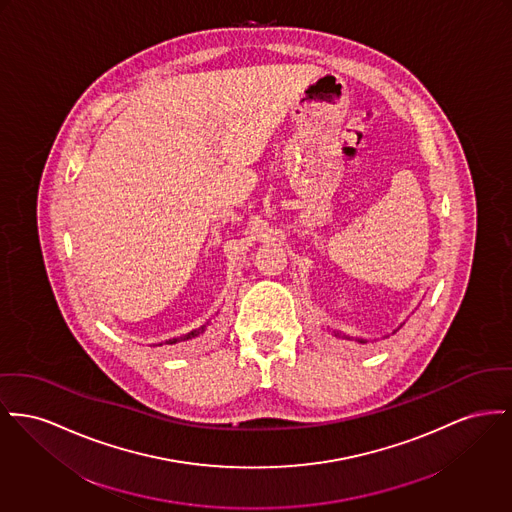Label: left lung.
Wrapping results in <instances>:
<instances>
[{
	"label": "left lung",
	"instance_id": "left-lung-1",
	"mask_svg": "<svg viewBox=\"0 0 512 512\" xmlns=\"http://www.w3.org/2000/svg\"><path fill=\"white\" fill-rule=\"evenodd\" d=\"M334 336H340V338H346V340H352V338H350V336H346V334H340V332H336V334H334ZM356 340H358V342H360V344H365V342H367V340H365V338H356Z\"/></svg>",
	"mask_w": 512,
	"mask_h": 512
}]
</instances>
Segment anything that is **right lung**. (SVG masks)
I'll use <instances>...</instances> for the list:
<instances>
[{
  "label": "right lung",
  "mask_w": 512,
  "mask_h": 512,
  "mask_svg": "<svg viewBox=\"0 0 512 512\" xmlns=\"http://www.w3.org/2000/svg\"><path fill=\"white\" fill-rule=\"evenodd\" d=\"M207 327H209V321H207V325H203V327H199V329H193V331H189L187 334H181V336L170 338V340H166V342H160L158 346H162V344H172V346H174V344H180V342H189V340L201 336L203 332L207 331Z\"/></svg>",
  "instance_id": "1"
}]
</instances>
